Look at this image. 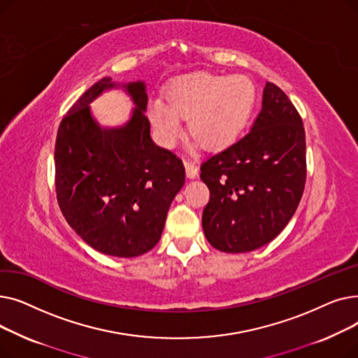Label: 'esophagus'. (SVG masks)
<instances>
[{"label": "esophagus", "instance_id": "obj_1", "mask_svg": "<svg viewBox=\"0 0 358 358\" xmlns=\"http://www.w3.org/2000/svg\"><path fill=\"white\" fill-rule=\"evenodd\" d=\"M184 165H185V173H187V177H189V178H194V177H197V174H199V168H197V165H196L194 162H192V161H185V162H184Z\"/></svg>", "mask_w": 358, "mask_h": 358}]
</instances>
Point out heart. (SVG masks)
<instances>
[{
  "label": "heart",
  "mask_w": 358,
  "mask_h": 358,
  "mask_svg": "<svg viewBox=\"0 0 358 358\" xmlns=\"http://www.w3.org/2000/svg\"><path fill=\"white\" fill-rule=\"evenodd\" d=\"M255 87L245 78L196 72L169 87L166 101L152 99L148 116L158 138L173 145L182 135V120H189L192 136L209 149L231 145L247 126L255 104Z\"/></svg>",
  "instance_id": "heart-1"
}]
</instances>
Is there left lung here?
I'll return each instance as SVG.
<instances>
[{"mask_svg": "<svg viewBox=\"0 0 358 358\" xmlns=\"http://www.w3.org/2000/svg\"><path fill=\"white\" fill-rule=\"evenodd\" d=\"M200 171L210 192L201 224L212 247L248 252L283 231L306 182L305 127L285 91L267 83L250 134L206 159Z\"/></svg>", "mask_w": 358, "mask_h": 358, "instance_id": "left-lung-1", "label": "left lung"}]
</instances>
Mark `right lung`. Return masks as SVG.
<instances>
[{"label": "right lung", "instance_id": "add662e5", "mask_svg": "<svg viewBox=\"0 0 358 358\" xmlns=\"http://www.w3.org/2000/svg\"><path fill=\"white\" fill-rule=\"evenodd\" d=\"M113 87L111 78L100 80L64 116L55 143V189L69 227L90 247L131 258L158 243L185 169L150 139L143 83L123 85L136 104L123 127L94 122L88 104Z\"/></svg>", "mask_w": 358, "mask_h": 358}]
</instances>
